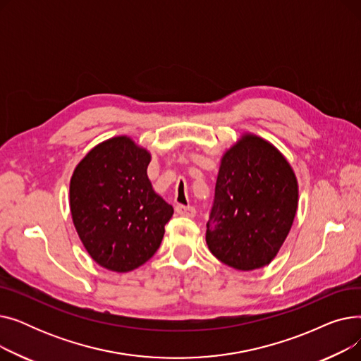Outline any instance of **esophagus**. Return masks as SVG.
Wrapping results in <instances>:
<instances>
[{"label":"esophagus","instance_id":"esophagus-1","mask_svg":"<svg viewBox=\"0 0 361 361\" xmlns=\"http://www.w3.org/2000/svg\"><path fill=\"white\" fill-rule=\"evenodd\" d=\"M176 211L178 215L181 216H187V218H195L196 216V209L193 206H184V204H177Z\"/></svg>","mask_w":361,"mask_h":361}]
</instances>
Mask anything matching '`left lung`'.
<instances>
[{
	"mask_svg": "<svg viewBox=\"0 0 361 361\" xmlns=\"http://www.w3.org/2000/svg\"><path fill=\"white\" fill-rule=\"evenodd\" d=\"M298 206V183L287 158L260 136L244 135L224 152L206 244L237 271L269 264L286 241Z\"/></svg>",
	"mask_w": 361,
	"mask_h": 361,
	"instance_id": "1",
	"label": "left lung"
}]
</instances>
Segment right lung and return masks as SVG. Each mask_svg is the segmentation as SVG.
Instances as JSON below:
<instances>
[{"label": "right lung", "instance_id": "add662e5", "mask_svg": "<svg viewBox=\"0 0 361 361\" xmlns=\"http://www.w3.org/2000/svg\"><path fill=\"white\" fill-rule=\"evenodd\" d=\"M150 152L128 136L90 149L70 180V211L86 252L99 267L130 272L159 249L173 216L147 177Z\"/></svg>", "mask_w": 361, "mask_h": 361}]
</instances>
